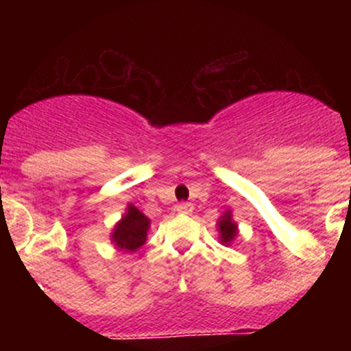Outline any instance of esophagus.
Returning <instances> with one entry per match:
<instances>
[{
    "label": "esophagus",
    "mask_w": 351,
    "mask_h": 351,
    "mask_svg": "<svg viewBox=\"0 0 351 351\" xmlns=\"http://www.w3.org/2000/svg\"><path fill=\"white\" fill-rule=\"evenodd\" d=\"M176 210L181 214H191L193 213V204L190 202H179L178 206H176Z\"/></svg>",
    "instance_id": "esophagus-1"
}]
</instances>
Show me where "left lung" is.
I'll list each match as a JSON object with an SVG mask.
<instances>
[{
  "label": "left lung",
  "instance_id": "1",
  "mask_svg": "<svg viewBox=\"0 0 351 351\" xmlns=\"http://www.w3.org/2000/svg\"><path fill=\"white\" fill-rule=\"evenodd\" d=\"M219 226V234H221V243L230 244L232 239L237 235V226L232 221V214L226 213L225 216H221V221L218 223Z\"/></svg>",
  "mask_w": 351,
  "mask_h": 351
}]
</instances>
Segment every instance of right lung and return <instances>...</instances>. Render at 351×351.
Instances as JSON below:
<instances>
[{
    "mask_svg": "<svg viewBox=\"0 0 351 351\" xmlns=\"http://www.w3.org/2000/svg\"><path fill=\"white\" fill-rule=\"evenodd\" d=\"M149 219L137 207L130 206L128 213L123 216L117 226L112 232V241L119 250L135 251L145 243V235H147Z\"/></svg>",
    "mask_w": 351,
    "mask_h": 351,
    "instance_id": "obj_1",
    "label": "right lung"
}]
</instances>
